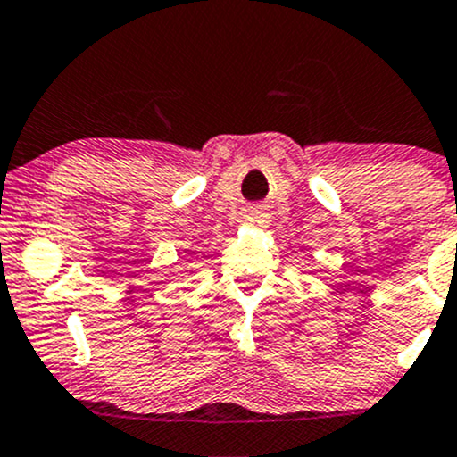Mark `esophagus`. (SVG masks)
<instances>
[{
	"label": "esophagus",
	"instance_id": "34e87169",
	"mask_svg": "<svg viewBox=\"0 0 457 457\" xmlns=\"http://www.w3.org/2000/svg\"><path fill=\"white\" fill-rule=\"evenodd\" d=\"M249 219H251V223H257L260 228H263V223H266V214H263L262 211H253Z\"/></svg>",
	"mask_w": 457,
	"mask_h": 457
}]
</instances>
